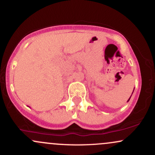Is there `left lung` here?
I'll list each match as a JSON object with an SVG mask.
<instances>
[{"instance_id": "8db88e82", "label": "left lung", "mask_w": 155, "mask_h": 155, "mask_svg": "<svg viewBox=\"0 0 155 155\" xmlns=\"http://www.w3.org/2000/svg\"><path fill=\"white\" fill-rule=\"evenodd\" d=\"M133 91H134V90H133ZM132 94H133V93H132ZM130 97H131V96H130ZM130 98L128 99V101H130Z\"/></svg>"}]
</instances>
